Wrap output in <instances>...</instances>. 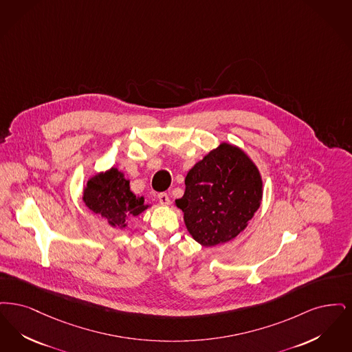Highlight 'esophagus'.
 Returning <instances> with one entry per match:
<instances>
[{"label": "esophagus", "instance_id": "34e87169", "mask_svg": "<svg viewBox=\"0 0 352 352\" xmlns=\"http://www.w3.org/2000/svg\"><path fill=\"white\" fill-rule=\"evenodd\" d=\"M157 199L162 205H169L170 204V199H169L168 195L167 193H160L157 195Z\"/></svg>", "mask_w": 352, "mask_h": 352}]
</instances>
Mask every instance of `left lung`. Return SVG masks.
Listing matches in <instances>:
<instances>
[{
  "instance_id": "8db88e82",
  "label": "left lung",
  "mask_w": 352,
  "mask_h": 352,
  "mask_svg": "<svg viewBox=\"0 0 352 352\" xmlns=\"http://www.w3.org/2000/svg\"><path fill=\"white\" fill-rule=\"evenodd\" d=\"M263 182L259 169L239 147L221 143L195 164L176 199L184 222L205 247L226 243L247 228L259 209Z\"/></svg>"
}]
</instances>
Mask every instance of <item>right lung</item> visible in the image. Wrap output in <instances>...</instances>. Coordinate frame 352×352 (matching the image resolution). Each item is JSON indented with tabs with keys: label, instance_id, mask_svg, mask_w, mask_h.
<instances>
[{
	"label": "right lung",
	"instance_id": "obj_1",
	"mask_svg": "<svg viewBox=\"0 0 352 352\" xmlns=\"http://www.w3.org/2000/svg\"><path fill=\"white\" fill-rule=\"evenodd\" d=\"M82 201L93 213L107 218L110 226L120 229L127 226L129 218L148 208L143 197H137L130 190V182L124 179L122 172L114 167L88 180Z\"/></svg>",
	"mask_w": 352,
	"mask_h": 352
}]
</instances>
